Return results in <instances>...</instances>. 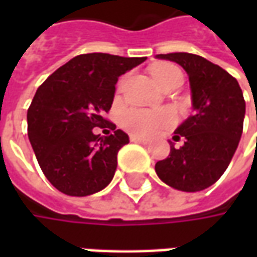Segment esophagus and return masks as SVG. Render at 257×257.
I'll return each instance as SVG.
<instances>
[{
  "mask_svg": "<svg viewBox=\"0 0 257 257\" xmlns=\"http://www.w3.org/2000/svg\"><path fill=\"white\" fill-rule=\"evenodd\" d=\"M130 140L133 142V143H140V144H149V142L146 140V139H142V137H137V136H132L130 137Z\"/></svg>",
  "mask_w": 257,
  "mask_h": 257,
  "instance_id": "34e87169",
  "label": "esophagus"
}]
</instances>
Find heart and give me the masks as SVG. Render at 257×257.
<instances>
[{
    "instance_id": "obj_1",
    "label": "heart",
    "mask_w": 257,
    "mask_h": 257,
    "mask_svg": "<svg viewBox=\"0 0 257 257\" xmlns=\"http://www.w3.org/2000/svg\"><path fill=\"white\" fill-rule=\"evenodd\" d=\"M179 71L172 64H160L156 65L152 70L154 80L157 84L169 77L173 73ZM173 115L169 111H146V110H130L123 114L121 117V125L127 132H130L134 136H142V137H149L157 133L159 130L166 128L172 125Z\"/></svg>"
}]
</instances>
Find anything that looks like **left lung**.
Masks as SVG:
<instances>
[{
    "label": "left lung",
    "instance_id": "8db88e82",
    "mask_svg": "<svg viewBox=\"0 0 257 257\" xmlns=\"http://www.w3.org/2000/svg\"><path fill=\"white\" fill-rule=\"evenodd\" d=\"M182 65L189 75L193 115L176 130L167 159L156 163L159 179L182 192H200L217 182L236 152L243 132L246 104L236 78L200 55H156Z\"/></svg>",
    "mask_w": 257,
    "mask_h": 257
}]
</instances>
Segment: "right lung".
I'll list each match as a JSON object with an SVG mask.
<instances>
[{
    "instance_id": "right-lung-1",
    "label": "right lung",
    "mask_w": 257,
    "mask_h": 257,
    "mask_svg": "<svg viewBox=\"0 0 257 257\" xmlns=\"http://www.w3.org/2000/svg\"><path fill=\"white\" fill-rule=\"evenodd\" d=\"M146 57L91 53L71 58L38 87L27 113L28 139L48 182L68 196H90L113 180L128 136L103 118L120 75ZM111 128L101 138L93 128Z\"/></svg>"
}]
</instances>
